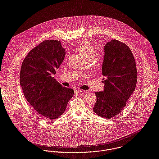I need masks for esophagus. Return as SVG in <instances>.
Returning a JSON list of instances; mask_svg holds the SVG:
<instances>
[{
  "label": "esophagus",
  "mask_w": 159,
  "mask_h": 159,
  "mask_svg": "<svg viewBox=\"0 0 159 159\" xmlns=\"http://www.w3.org/2000/svg\"><path fill=\"white\" fill-rule=\"evenodd\" d=\"M82 92H83V91L81 90V89H75V93H82Z\"/></svg>",
  "instance_id": "34e87169"
}]
</instances>
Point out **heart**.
Segmentation results:
<instances>
[{
  "label": "heart",
  "mask_w": 159,
  "mask_h": 159,
  "mask_svg": "<svg viewBox=\"0 0 159 159\" xmlns=\"http://www.w3.org/2000/svg\"><path fill=\"white\" fill-rule=\"evenodd\" d=\"M77 51L84 61L91 60L96 53V48L88 41H82L76 47Z\"/></svg>",
  "instance_id": "b5f03b06"
}]
</instances>
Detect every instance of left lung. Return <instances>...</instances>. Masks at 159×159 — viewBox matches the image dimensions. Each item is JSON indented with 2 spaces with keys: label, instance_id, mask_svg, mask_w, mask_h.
I'll return each mask as SVG.
<instances>
[{
  "label": "left lung",
  "instance_id": "1",
  "mask_svg": "<svg viewBox=\"0 0 159 159\" xmlns=\"http://www.w3.org/2000/svg\"><path fill=\"white\" fill-rule=\"evenodd\" d=\"M104 49V89L95 93L97 101L93 110L99 116L111 118L123 109L134 91L137 70L133 55L125 43L112 39L106 43Z\"/></svg>",
  "mask_w": 159,
  "mask_h": 159
}]
</instances>
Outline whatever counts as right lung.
I'll use <instances>...</instances> for the list:
<instances>
[{"label":"right lung","mask_w":159,"mask_h":159,"mask_svg":"<svg viewBox=\"0 0 159 159\" xmlns=\"http://www.w3.org/2000/svg\"><path fill=\"white\" fill-rule=\"evenodd\" d=\"M65 56L60 41H44L28 53L21 67L20 85L26 99L35 112L51 120L64 113L74 94L52 77Z\"/></svg>","instance_id":"add662e5"}]
</instances>
